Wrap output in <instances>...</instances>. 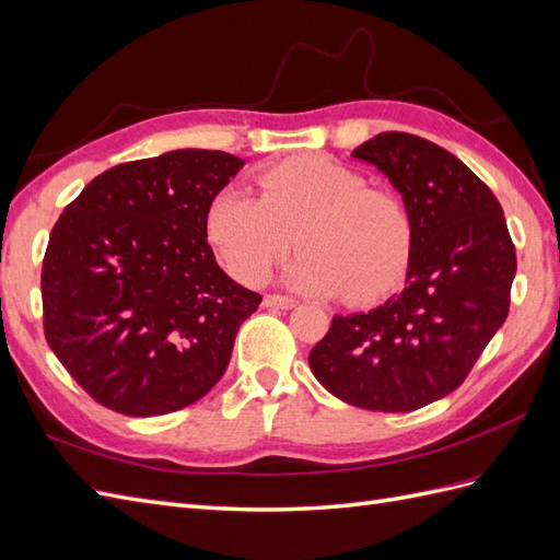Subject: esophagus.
<instances>
[{"instance_id":"obj_1","label":"esophagus","mask_w":560,"mask_h":560,"mask_svg":"<svg viewBox=\"0 0 560 560\" xmlns=\"http://www.w3.org/2000/svg\"><path fill=\"white\" fill-rule=\"evenodd\" d=\"M298 305L295 298L289 295H265V307H277V310H293Z\"/></svg>"}]
</instances>
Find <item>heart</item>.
Segmentation results:
<instances>
[{
    "instance_id": "1",
    "label": "heart",
    "mask_w": 560,
    "mask_h": 560,
    "mask_svg": "<svg viewBox=\"0 0 560 560\" xmlns=\"http://www.w3.org/2000/svg\"><path fill=\"white\" fill-rule=\"evenodd\" d=\"M255 196L238 186L212 196L206 236L222 265L246 283H260L293 248L285 269L293 289L340 295L354 305L376 303L405 279L411 220L388 191L324 155H303L257 172Z\"/></svg>"
}]
</instances>
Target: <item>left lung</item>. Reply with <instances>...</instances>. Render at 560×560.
I'll return each instance as SVG.
<instances>
[{"mask_svg": "<svg viewBox=\"0 0 560 560\" xmlns=\"http://www.w3.org/2000/svg\"><path fill=\"white\" fill-rule=\"evenodd\" d=\"M381 170L411 220L402 293L334 317L310 369L328 393L369 411H413L464 383L506 322L515 248L499 200L454 153L381 132L352 151Z\"/></svg>", "mask_w": 560, "mask_h": 560, "instance_id": "1", "label": "left lung"}]
</instances>
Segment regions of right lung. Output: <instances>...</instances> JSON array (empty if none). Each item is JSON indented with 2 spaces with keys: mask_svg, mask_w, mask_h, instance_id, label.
Returning <instances> with one entry per match:
<instances>
[{
  "mask_svg": "<svg viewBox=\"0 0 560 560\" xmlns=\"http://www.w3.org/2000/svg\"><path fill=\"white\" fill-rule=\"evenodd\" d=\"M243 165L203 149L122 163L54 224L45 336L98 405L161 417L222 378L241 324L262 303L224 275L206 236L208 203Z\"/></svg>",
  "mask_w": 560,
  "mask_h": 560,
  "instance_id": "right-lung-1",
  "label": "right lung"
}]
</instances>
